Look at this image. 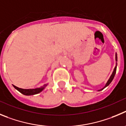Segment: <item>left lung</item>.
<instances>
[{"instance_id":"8db88e82","label":"left lung","mask_w":126,"mask_h":126,"mask_svg":"<svg viewBox=\"0 0 126 126\" xmlns=\"http://www.w3.org/2000/svg\"><path fill=\"white\" fill-rule=\"evenodd\" d=\"M115 61H116V66H115V68H114V70H113V72L112 73V75H110V77L109 79L108 80V81H107V82L106 83V84H105V85L104 86V87H103L102 88H101L100 90H98V91H100V90H102L104 88H105V87H107V86L109 85L110 83L111 82H112V81L113 80V79H114V77H115V73H116V69H117V53H115Z\"/></svg>"}]
</instances>
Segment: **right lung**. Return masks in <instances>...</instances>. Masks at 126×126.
<instances>
[{
  "label": "right lung",
  "instance_id": "1",
  "mask_svg": "<svg viewBox=\"0 0 126 126\" xmlns=\"http://www.w3.org/2000/svg\"><path fill=\"white\" fill-rule=\"evenodd\" d=\"M47 85V84H45L43 86L39 87V88H34V89H24V88H19V87H16L15 85H13V87L17 90L19 92H21V94H24L25 95H35V94H38L40 93L41 92L45 89V87Z\"/></svg>",
  "mask_w": 126,
  "mask_h": 126
}]
</instances>
